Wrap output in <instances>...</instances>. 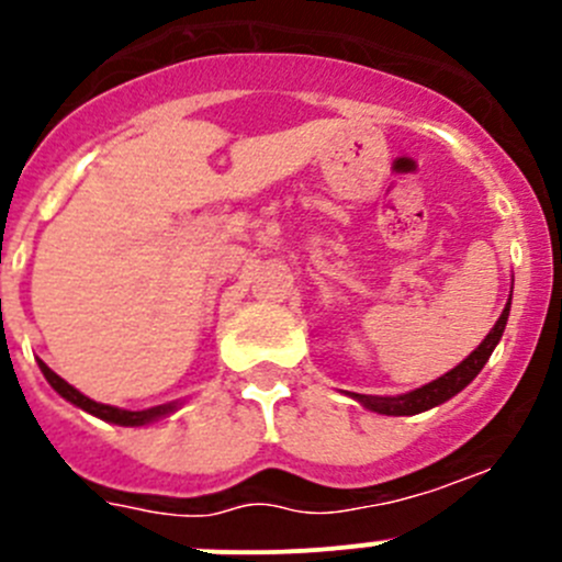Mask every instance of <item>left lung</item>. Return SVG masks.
<instances>
[{
    "label": "left lung",
    "mask_w": 562,
    "mask_h": 562,
    "mask_svg": "<svg viewBox=\"0 0 562 562\" xmlns=\"http://www.w3.org/2000/svg\"><path fill=\"white\" fill-rule=\"evenodd\" d=\"M510 296H514V291H510ZM508 315H510V299L508 304H505L503 315L497 318V324H494L492 331L486 335V340H483L481 346L464 359V362L456 364L453 370H448V373L439 375V379L428 381V384L417 386V390L412 392H403V395H359V392H351V397L357 403H362L364 408H370V412L386 414V417H403V414L408 417V414L428 412V408L450 401V397L459 395V392L464 390L477 373H481L483 364L488 362L492 351L497 348L499 337H503L505 324H508Z\"/></svg>",
    "instance_id": "8db88e82"
}]
</instances>
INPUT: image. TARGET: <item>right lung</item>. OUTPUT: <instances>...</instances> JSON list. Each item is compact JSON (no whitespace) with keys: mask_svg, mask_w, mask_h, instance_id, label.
<instances>
[{"mask_svg":"<svg viewBox=\"0 0 562 562\" xmlns=\"http://www.w3.org/2000/svg\"><path fill=\"white\" fill-rule=\"evenodd\" d=\"M37 364H41V373L46 375L48 384L57 390V395H63L65 401H70L74 406L85 408L87 414H92V417L98 419H106V423H114V426H125V428H139V426H148V423H156V419L167 417V414L176 412L181 403L172 401V403H161V406H154V408H143V412H131V408H117V406H109V403H98L92 401V397L81 395L76 386H70L68 381L59 379L57 373H54L52 368H48L43 359H37Z\"/></svg>","mask_w":562,"mask_h":562,"instance_id":"right-lung-1","label":"right lung"}]
</instances>
